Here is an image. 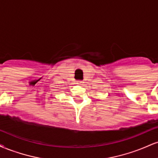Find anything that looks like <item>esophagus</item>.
<instances>
[{
  "instance_id": "esophagus-1",
  "label": "esophagus",
  "mask_w": 158,
  "mask_h": 158,
  "mask_svg": "<svg viewBox=\"0 0 158 158\" xmlns=\"http://www.w3.org/2000/svg\"><path fill=\"white\" fill-rule=\"evenodd\" d=\"M77 84H79V85H81L83 84V81H77Z\"/></svg>"
}]
</instances>
